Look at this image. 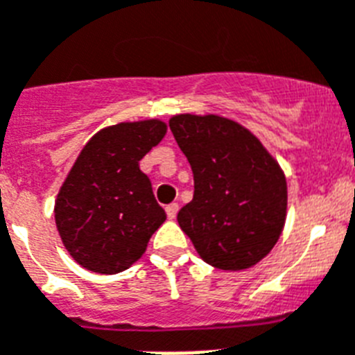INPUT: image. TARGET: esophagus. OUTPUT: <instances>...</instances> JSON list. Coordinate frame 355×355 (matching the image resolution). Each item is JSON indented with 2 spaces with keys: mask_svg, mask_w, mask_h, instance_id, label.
Listing matches in <instances>:
<instances>
[{
  "mask_svg": "<svg viewBox=\"0 0 355 355\" xmlns=\"http://www.w3.org/2000/svg\"><path fill=\"white\" fill-rule=\"evenodd\" d=\"M178 210H180V205L178 203L168 205V207H166V216H168V219H175V216H178Z\"/></svg>",
  "mask_w": 355,
  "mask_h": 355,
  "instance_id": "1",
  "label": "esophagus"
}]
</instances>
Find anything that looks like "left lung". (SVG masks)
<instances>
[{
	"label": "left lung",
	"instance_id": "1",
	"mask_svg": "<svg viewBox=\"0 0 355 355\" xmlns=\"http://www.w3.org/2000/svg\"><path fill=\"white\" fill-rule=\"evenodd\" d=\"M168 125L194 174V198L178 214L181 230L209 265L250 268L274 248L285 227L281 166L232 119L180 114Z\"/></svg>",
	"mask_w": 355,
	"mask_h": 355
}]
</instances>
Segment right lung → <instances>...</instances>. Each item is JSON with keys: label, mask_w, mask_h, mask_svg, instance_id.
I'll use <instances>...</instances> for the list:
<instances>
[{"label": "right lung", "mask_w": 355, "mask_h": 355, "mask_svg": "<svg viewBox=\"0 0 355 355\" xmlns=\"http://www.w3.org/2000/svg\"><path fill=\"white\" fill-rule=\"evenodd\" d=\"M159 119L119 123L92 136L55 199L61 241L87 270L118 274L145 254L166 219L139 161L163 139Z\"/></svg>", "instance_id": "1"}]
</instances>
